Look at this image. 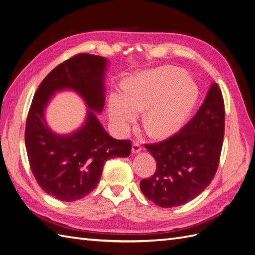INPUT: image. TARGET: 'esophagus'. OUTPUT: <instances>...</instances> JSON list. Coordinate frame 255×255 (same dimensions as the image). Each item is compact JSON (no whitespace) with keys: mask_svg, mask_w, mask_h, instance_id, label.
Segmentation results:
<instances>
[{"mask_svg":"<svg viewBox=\"0 0 255 255\" xmlns=\"http://www.w3.org/2000/svg\"><path fill=\"white\" fill-rule=\"evenodd\" d=\"M141 151V145L138 142H134L132 145V153L133 154H137Z\"/></svg>","mask_w":255,"mask_h":255,"instance_id":"esophagus-1","label":"esophagus"}]
</instances>
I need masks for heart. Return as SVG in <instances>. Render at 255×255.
Wrapping results in <instances>:
<instances>
[{
  "label": "heart",
  "mask_w": 255,
  "mask_h": 255,
  "mask_svg": "<svg viewBox=\"0 0 255 255\" xmlns=\"http://www.w3.org/2000/svg\"><path fill=\"white\" fill-rule=\"evenodd\" d=\"M197 84L183 69L161 66L129 78L125 92L110 97L109 115L115 130L128 132L144 111L142 125L152 137L167 138L183 128L197 103Z\"/></svg>",
  "instance_id": "b5f03b06"
}]
</instances>
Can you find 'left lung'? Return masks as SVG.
<instances>
[{"mask_svg": "<svg viewBox=\"0 0 255 255\" xmlns=\"http://www.w3.org/2000/svg\"><path fill=\"white\" fill-rule=\"evenodd\" d=\"M225 135V106L213 83L195 117L179 134L146 150L156 160V171L140 182L146 199L160 207L180 206L198 197L217 171Z\"/></svg>", "mask_w": 255, "mask_h": 255, "instance_id": "8db88e82", "label": "left lung"}]
</instances>
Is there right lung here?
I'll return each mask as SVG.
<instances>
[{
    "label": "right lung",
    "mask_w": 255,
    "mask_h": 255,
    "mask_svg": "<svg viewBox=\"0 0 255 255\" xmlns=\"http://www.w3.org/2000/svg\"><path fill=\"white\" fill-rule=\"evenodd\" d=\"M109 60L79 54L45 76L27 115L25 146L30 169L39 186L60 201L72 202L94 190L106 160L128 157L129 140H117L106 133L97 114L105 103V74ZM70 90L88 106L85 120L69 134H57L45 120V112L56 92Z\"/></svg>",
    "instance_id": "obj_1"
}]
</instances>
